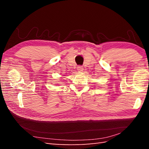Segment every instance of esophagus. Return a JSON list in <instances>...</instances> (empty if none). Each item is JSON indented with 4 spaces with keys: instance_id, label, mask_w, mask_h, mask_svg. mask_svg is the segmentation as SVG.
<instances>
[{
    "instance_id": "esophagus-1",
    "label": "esophagus",
    "mask_w": 149,
    "mask_h": 149,
    "mask_svg": "<svg viewBox=\"0 0 149 149\" xmlns=\"http://www.w3.org/2000/svg\"><path fill=\"white\" fill-rule=\"evenodd\" d=\"M77 71L79 72H83V67L82 66H77Z\"/></svg>"
}]
</instances>
